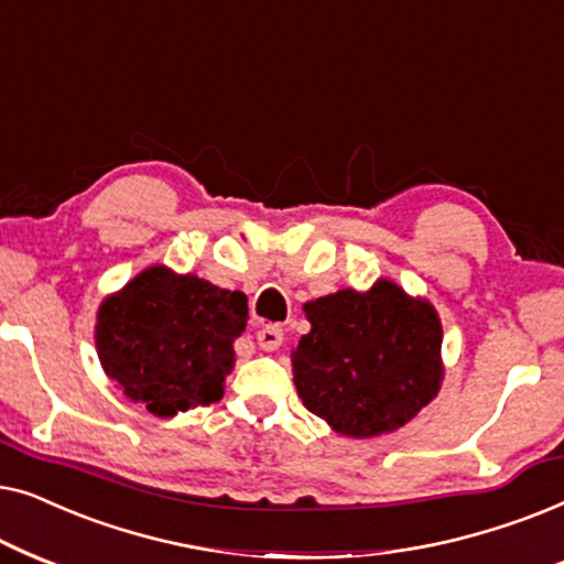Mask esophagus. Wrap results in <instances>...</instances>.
Here are the masks:
<instances>
[{"label": "esophagus", "instance_id": "esophagus-1", "mask_svg": "<svg viewBox=\"0 0 564 564\" xmlns=\"http://www.w3.org/2000/svg\"><path fill=\"white\" fill-rule=\"evenodd\" d=\"M257 341L264 351H276L284 341V330L280 326H264L257 334Z\"/></svg>", "mask_w": 564, "mask_h": 564}]
</instances>
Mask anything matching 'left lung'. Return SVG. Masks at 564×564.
<instances>
[{"label": "left lung", "mask_w": 564, "mask_h": 564, "mask_svg": "<svg viewBox=\"0 0 564 564\" xmlns=\"http://www.w3.org/2000/svg\"><path fill=\"white\" fill-rule=\"evenodd\" d=\"M311 334L292 349L297 395L336 434L369 438L405 426L442 388V321L390 280L305 303Z\"/></svg>", "instance_id": "left-lung-1"}]
</instances>
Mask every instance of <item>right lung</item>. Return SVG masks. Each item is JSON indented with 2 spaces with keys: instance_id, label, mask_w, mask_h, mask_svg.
I'll return each mask as SVG.
<instances>
[{
  "instance_id": "right-lung-1",
  "label": "right lung",
  "mask_w": 564,
  "mask_h": 564,
  "mask_svg": "<svg viewBox=\"0 0 564 564\" xmlns=\"http://www.w3.org/2000/svg\"><path fill=\"white\" fill-rule=\"evenodd\" d=\"M249 305L195 274L149 267L97 311L105 375L159 419L218 403L246 330Z\"/></svg>"
}]
</instances>
